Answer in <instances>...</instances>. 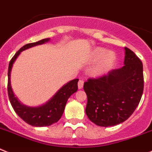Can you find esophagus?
I'll return each mask as SVG.
<instances>
[{"instance_id": "obj_1", "label": "esophagus", "mask_w": 152, "mask_h": 152, "mask_svg": "<svg viewBox=\"0 0 152 152\" xmlns=\"http://www.w3.org/2000/svg\"><path fill=\"white\" fill-rule=\"evenodd\" d=\"M83 84H84V82H83V80H79V83H78V88H79V89L83 88Z\"/></svg>"}]
</instances>
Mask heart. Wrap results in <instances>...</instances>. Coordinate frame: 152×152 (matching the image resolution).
Returning a JSON list of instances; mask_svg holds the SVG:
<instances>
[{
  "label": "heart",
  "instance_id": "b5f03b06",
  "mask_svg": "<svg viewBox=\"0 0 152 152\" xmlns=\"http://www.w3.org/2000/svg\"><path fill=\"white\" fill-rule=\"evenodd\" d=\"M116 54L112 50H107L103 48H95L91 50L88 62L93 64L98 61L93 68L91 73L93 76H98L104 75L110 70L115 64Z\"/></svg>",
  "mask_w": 152,
  "mask_h": 152
}]
</instances>
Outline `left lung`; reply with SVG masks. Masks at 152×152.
I'll list each match as a JSON object with an SVG mask.
<instances>
[{
	"instance_id": "1",
	"label": "left lung",
	"mask_w": 152,
	"mask_h": 152,
	"mask_svg": "<svg viewBox=\"0 0 152 152\" xmlns=\"http://www.w3.org/2000/svg\"><path fill=\"white\" fill-rule=\"evenodd\" d=\"M124 50L123 67L98 79H89L83 86L88 98L86 115L99 126H113L126 121L142 95V63L130 49Z\"/></svg>"
}]
</instances>
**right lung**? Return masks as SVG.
<instances>
[{"mask_svg": "<svg viewBox=\"0 0 152 152\" xmlns=\"http://www.w3.org/2000/svg\"><path fill=\"white\" fill-rule=\"evenodd\" d=\"M49 41L50 38L42 39L34 43L27 44L22 47L13 56L10 62L8 68L7 90L10 102L17 115L26 123L32 126H48L57 123L62 117L68 98L78 90L77 83L79 79H73L64 85L46 103L36 107H30L23 104L14 95L11 86L10 76L13 65L17 57L23 50L34 46L45 44Z\"/></svg>", "mask_w": 152, "mask_h": 152, "instance_id": "add662e5", "label": "right lung"}]
</instances>
